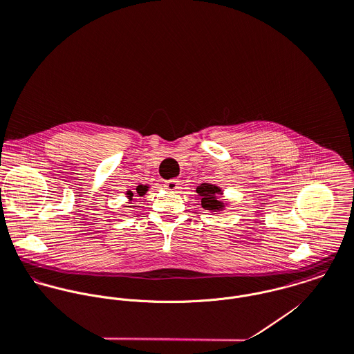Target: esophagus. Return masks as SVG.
<instances>
[{
  "mask_svg": "<svg viewBox=\"0 0 354 354\" xmlns=\"http://www.w3.org/2000/svg\"><path fill=\"white\" fill-rule=\"evenodd\" d=\"M163 187L167 189V191H177L180 188V181L177 178H173V180H167L163 183Z\"/></svg>",
  "mask_w": 354,
  "mask_h": 354,
  "instance_id": "esophagus-1",
  "label": "esophagus"
}]
</instances>
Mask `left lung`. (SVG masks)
Masks as SVG:
<instances>
[{"label":"left lung","mask_w":354,"mask_h":354,"mask_svg":"<svg viewBox=\"0 0 354 354\" xmlns=\"http://www.w3.org/2000/svg\"><path fill=\"white\" fill-rule=\"evenodd\" d=\"M196 192L202 198V207L205 209H219L222 203L218 201V194L221 192L218 187L211 184H202L196 188Z\"/></svg>","instance_id":"1"}]
</instances>
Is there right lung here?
<instances>
[{"label": "right lung", "mask_w": 354, "mask_h": 354, "mask_svg": "<svg viewBox=\"0 0 354 354\" xmlns=\"http://www.w3.org/2000/svg\"><path fill=\"white\" fill-rule=\"evenodd\" d=\"M146 191H147V187H143V185H139V187H138V188H136V194H138V195H139V196H142V195H145V194H146ZM127 195H128V196H129V198H132V196H133V195H135V192H131V191H129V192H128V194H127Z\"/></svg>", "instance_id": "right-lung-1"}]
</instances>
